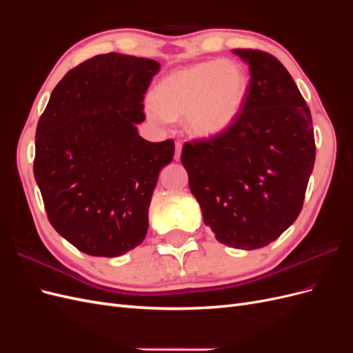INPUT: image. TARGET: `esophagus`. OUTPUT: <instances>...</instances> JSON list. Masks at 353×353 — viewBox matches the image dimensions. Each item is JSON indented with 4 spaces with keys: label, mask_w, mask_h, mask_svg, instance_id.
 <instances>
[{
    "label": "esophagus",
    "mask_w": 353,
    "mask_h": 353,
    "mask_svg": "<svg viewBox=\"0 0 353 353\" xmlns=\"http://www.w3.org/2000/svg\"><path fill=\"white\" fill-rule=\"evenodd\" d=\"M181 150H183V144H181V143H175V154H174V159H175V160H179V159H181Z\"/></svg>",
    "instance_id": "obj_1"
}]
</instances>
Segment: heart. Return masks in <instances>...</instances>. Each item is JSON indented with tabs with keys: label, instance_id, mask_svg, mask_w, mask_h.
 <instances>
[{
	"label": "heart",
	"instance_id": "b5f03b06",
	"mask_svg": "<svg viewBox=\"0 0 353 353\" xmlns=\"http://www.w3.org/2000/svg\"><path fill=\"white\" fill-rule=\"evenodd\" d=\"M249 92V77L232 60H209L170 72L156 85L147 112L153 119L184 116L190 134L210 138L239 119Z\"/></svg>",
	"mask_w": 353,
	"mask_h": 353
}]
</instances>
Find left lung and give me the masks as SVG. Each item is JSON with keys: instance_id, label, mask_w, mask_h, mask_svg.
<instances>
[{"instance_id": "obj_1", "label": "left lung", "mask_w": 353, "mask_h": 353, "mask_svg": "<svg viewBox=\"0 0 353 353\" xmlns=\"http://www.w3.org/2000/svg\"><path fill=\"white\" fill-rule=\"evenodd\" d=\"M249 65L248 99L227 131L185 143L181 162L203 221L219 243L254 250L299 216L315 163L311 110L280 60L237 48Z\"/></svg>"}]
</instances>
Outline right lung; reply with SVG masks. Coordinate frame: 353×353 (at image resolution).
I'll use <instances>...</instances> for the list:
<instances>
[{
  "mask_svg": "<svg viewBox=\"0 0 353 353\" xmlns=\"http://www.w3.org/2000/svg\"><path fill=\"white\" fill-rule=\"evenodd\" d=\"M156 60L95 56L52 90L35 135L34 175L48 221L91 256L114 258L145 239L160 169L172 162V140L138 135Z\"/></svg>",
  "mask_w": 353,
  "mask_h": 353,
  "instance_id": "right-lung-1",
  "label": "right lung"
}]
</instances>
